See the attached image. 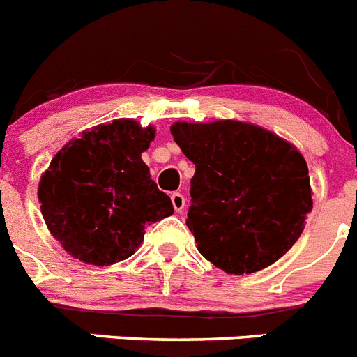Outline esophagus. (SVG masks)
Instances as JSON below:
<instances>
[{"label":"esophagus","mask_w":357,"mask_h":357,"mask_svg":"<svg viewBox=\"0 0 357 357\" xmlns=\"http://www.w3.org/2000/svg\"><path fill=\"white\" fill-rule=\"evenodd\" d=\"M172 204H173V208H175V211H184L185 197L181 193V191H175V193L172 195Z\"/></svg>","instance_id":"obj_1"}]
</instances>
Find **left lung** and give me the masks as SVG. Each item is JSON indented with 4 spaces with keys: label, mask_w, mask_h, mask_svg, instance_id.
Instances as JSON below:
<instances>
[{
    "label": "left lung",
    "mask_w": 357,
    "mask_h": 357,
    "mask_svg": "<svg viewBox=\"0 0 357 357\" xmlns=\"http://www.w3.org/2000/svg\"><path fill=\"white\" fill-rule=\"evenodd\" d=\"M195 164L188 227L204 258L229 274L266 269L296 243L312 209L305 158L255 124L175 123Z\"/></svg>",
    "instance_id": "obj_1"
}]
</instances>
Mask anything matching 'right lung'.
I'll use <instances>...</instances> for the list:
<instances>
[{
    "mask_svg": "<svg viewBox=\"0 0 357 357\" xmlns=\"http://www.w3.org/2000/svg\"><path fill=\"white\" fill-rule=\"evenodd\" d=\"M155 130L117 119L83 132L52 158L39 182L43 218L74 258L109 266L132 257L146 225L173 213L141 153Z\"/></svg>",
    "mask_w": 357,
    "mask_h": 357,
    "instance_id": "right-lung-1",
    "label": "right lung"
}]
</instances>
